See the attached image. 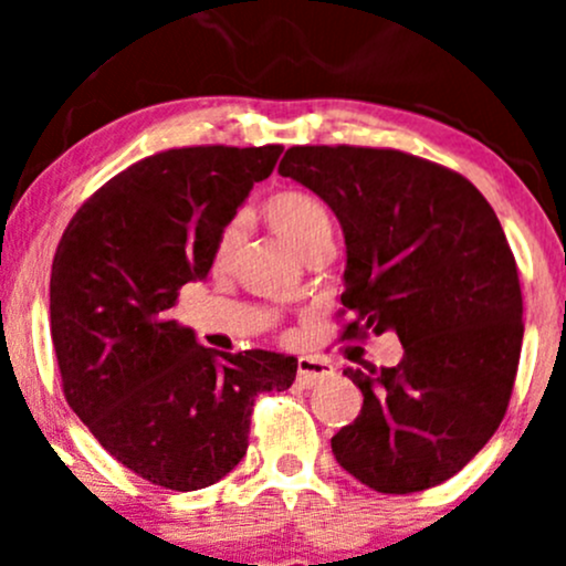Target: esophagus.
<instances>
[{
	"instance_id": "esophagus-1",
	"label": "esophagus",
	"mask_w": 566,
	"mask_h": 566,
	"mask_svg": "<svg viewBox=\"0 0 566 566\" xmlns=\"http://www.w3.org/2000/svg\"><path fill=\"white\" fill-rule=\"evenodd\" d=\"M329 375H333V365H329V361L316 359V356H301V359H297V382H301L303 388L316 386V382L329 378Z\"/></svg>"
}]
</instances>
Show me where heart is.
I'll return each instance as SVG.
<instances>
[{"label": "heart", "instance_id": "heart-1", "mask_svg": "<svg viewBox=\"0 0 566 566\" xmlns=\"http://www.w3.org/2000/svg\"><path fill=\"white\" fill-rule=\"evenodd\" d=\"M261 216L265 226L276 237H282L301 258H308L316 247L333 239V218H329L327 207L314 193L301 191V188H284V191L271 193L263 201ZM239 242H242L239 223H229L220 231L216 255H212V263H216L218 271L231 269Z\"/></svg>", "mask_w": 566, "mask_h": 566}]
</instances>
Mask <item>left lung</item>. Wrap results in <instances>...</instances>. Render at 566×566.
Returning a JSON list of instances; mask_svg holds the SVG:
<instances>
[{
    "mask_svg": "<svg viewBox=\"0 0 566 566\" xmlns=\"http://www.w3.org/2000/svg\"><path fill=\"white\" fill-rule=\"evenodd\" d=\"M282 178L322 197L346 237L343 340L399 335L396 367H346L365 394L337 463L386 495L454 476L497 431L522 354V287L503 226L463 175L396 148L292 146Z\"/></svg>",
    "mask_w": 566,
    "mask_h": 566,
    "instance_id": "8db88e82",
    "label": "left lung"
}]
</instances>
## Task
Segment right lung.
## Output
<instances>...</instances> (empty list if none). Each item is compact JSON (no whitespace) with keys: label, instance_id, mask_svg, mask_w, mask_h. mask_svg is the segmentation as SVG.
I'll list each match as a JSON object with an SVG mask.
<instances>
[{"label":"right lung","instance_id":"obj_1","mask_svg":"<svg viewBox=\"0 0 566 566\" xmlns=\"http://www.w3.org/2000/svg\"><path fill=\"white\" fill-rule=\"evenodd\" d=\"M282 146L159 151L101 186L71 218L50 274L63 396L101 447L175 492L216 484L244 458L258 394L284 391L295 356L218 354L170 319L205 279L220 231Z\"/></svg>","mask_w":566,"mask_h":566}]
</instances>
